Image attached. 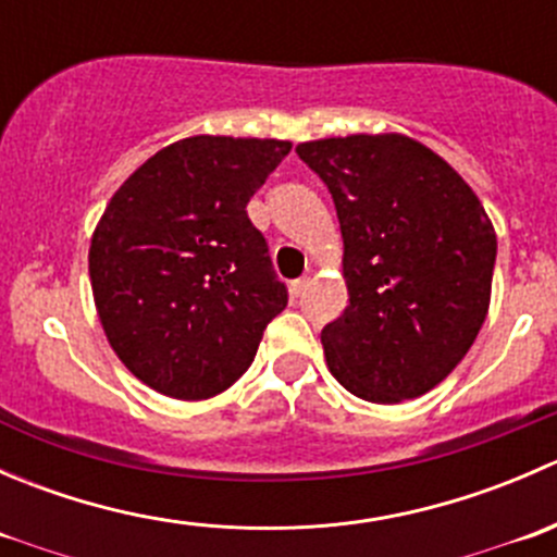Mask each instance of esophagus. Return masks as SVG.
<instances>
[{
	"instance_id": "obj_1",
	"label": "esophagus",
	"mask_w": 557,
	"mask_h": 557,
	"mask_svg": "<svg viewBox=\"0 0 557 557\" xmlns=\"http://www.w3.org/2000/svg\"><path fill=\"white\" fill-rule=\"evenodd\" d=\"M307 288H310V277L294 280V283H290V296H301Z\"/></svg>"
}]
</instances>
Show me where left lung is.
<instances>
[{"instance_id": "left-lung-1", "label": "left lung", "mask_w": 557, "mask_h": 557, "mask_svg": "<svg viewBox=\"0 0 557 557\" xmlns=\"http://www.w3.org/2000/svg\"><path fill=\"white\" fill-rule=\"evenodd\" d=\"M334 199L350 305L320 331L331 374L374 404L418 398L469 352L491 305L496 232L445 159L404 134L301 143Z\"/></svg>"}]
</instances>
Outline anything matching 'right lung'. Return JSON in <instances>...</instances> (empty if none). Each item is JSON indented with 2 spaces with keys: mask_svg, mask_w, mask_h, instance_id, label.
<instances>
[{
  "mask_svg": "<svg viewBox=\"0 0 557 557\" xmlns=\"http://www.w3.org/2000/svg\"><path fill=\"white\" fill-rule=\"evenodd\" d=\"M290 153L280 139L188 137L145 161L88 250L99 320L128 372L199 401L237 383L288 305L247 201Z\"/></svg>",
  "mask_w": 557,
  "mask_h": 557,
  "instance_id": "obj_1",
  "label": "right lung"
}]
</instances>
